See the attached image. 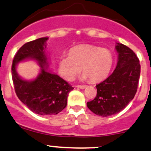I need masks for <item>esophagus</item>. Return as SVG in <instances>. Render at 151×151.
Returning a JSON list of instances; mask_svg holds the SVG:
<instances>
[{"label":"esophagus","mask_w":151,"mask_h":151,"mask_svg":"<svg viewBox=\"0 0 151 151\" xmlns=\"http://www.w3.org/2000/svg\"><path fill=\"white\" fill-rule=\"evenodd\" d=\"M77 88H80V89H84L86 88V85H77L76 86Z\"/></svg>","instance_id":"esophagus-1"}]
</instances>
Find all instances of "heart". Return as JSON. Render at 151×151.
I'll return each mask as SVG.
<instances>
[{
    "label": "heart",
    "instance_id": "1",
    "mask_svg": "<svg viewBox=\"0 0 151 151\" xmlns=\"http://www.w3.org/2000/svg\"><path fill=\"white\" fill-rule=\"evenodd\" d=\"M113 64L111 53L106 48L90 45H80L69 50L58 58V69L66 80H72L82 67L83 78L98 82L110 72Z\"/></svg>",
    "mask_w": 151,
    "mask_h": 151
}]
</instances>
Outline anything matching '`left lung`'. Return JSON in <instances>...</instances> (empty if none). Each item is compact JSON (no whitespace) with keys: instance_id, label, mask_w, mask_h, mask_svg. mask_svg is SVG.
<instances>
[{"instance_id":"1","label":"left lung","mask_w":151,"mask_h":151,"mask_svg":"<svg viewBox=\"0 0 151 151\" xmlns=\"http://www.w3.org/2000/svg\"><path fill=\"white\" fill-rule=\"evenodd\" d=\"M118 62L114 72L96 85L94 100L87 103L88 109L101 116H109L123 110L134 98L137 90L140 64L132 50L116 43Z\"/></svg>"}]
</instances>
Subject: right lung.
<instances>
[{
    "label": "right lung",
    "mask_w": 151,
    "mask_h": 151,
    "mask_svg": "<svg viewBox=\"0 0 151 151\" xmlns=\"http://www.w3.org/2000/svg\"><path fill=\"white\" fill-rule=\"evenodd\" d=\"M48 37L30 41L19 49L13 60L12 80L19 99L34 113L42 116L55 115L66 108L69 93L74 88L57 74L47 70L48 63L45 49ZM27 59L35 60L41 73L33 81L22 79L16 72L17 63Z\"/></svg>",
    "instance_id": "right-lung-1"
}]
</instances>
